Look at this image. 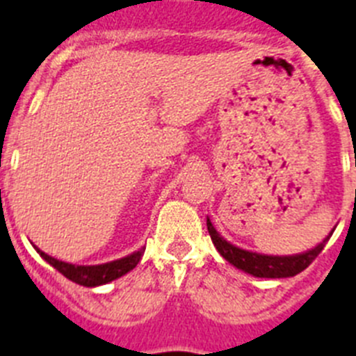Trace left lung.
Returning <instances> with one entry per match:
<instances>
[{"mask_svg": "<svg viewBox=\"0 0 356 356\" xmlns=\"http://www.w3.org/2000/svg\"><path fill=\"white\" fill-rule=\"evenodd\" d=\"M207 228H209L213 246L221 253L222 259L237 267V269H241V271L248 273L251 276H257V278H291V276L300 275L301 271H305L312 264V260H316V257L323 251V248H325V244L333 234L332 229V234L325 241L317 244L316 248H312V250L305 251V253L289 254V257H275V254L253 253V251L241 250V248L229 244L226 238H222L221 235L217 234V229L213 228L209 217H207Z\"/></svg>", "mask_w": 356, "mask_h": 356, "instance_id": "left-lung-1", "label": "left lung"}]
</instances>
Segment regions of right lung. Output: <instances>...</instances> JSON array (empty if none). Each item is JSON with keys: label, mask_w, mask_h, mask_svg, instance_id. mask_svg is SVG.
Segmentation results:
<instances>
[{"label": "right lung", "mask_w": 356, "mask_h": 356, "mask_svg": "<svg viewBox=\"0 0 356 356\" xmlns=\"http://www.w3.org/2000/svg\"><path fill=\"white\" fill-rule=\"evenodd\" d=\"M35 250L49 266L55 267L56 271L62 273L67 280H71V282H74L78 285H83V287H97V285H105L108 282H112V280H118L122 275L130 273L139 264L140 257L144 254L146 248H140L139 251L128 254L124 259L99 264V266H74V264H67L62 262V260L53 259V257L46 254L44 251H40L39 248H35Z\"/></svg>", "instance_id": "add662e5"}]
</instances>
